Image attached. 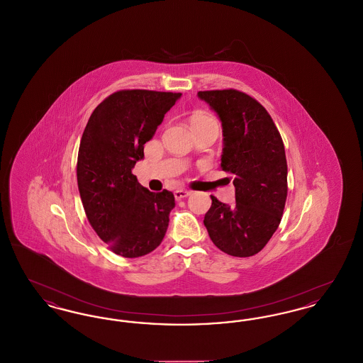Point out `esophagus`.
<instances>
[{
    "label": "esophagus",
    "mask_w": 363,
    "mask_h": 363,
    "mask_svg": "<svg viewBox=\"0 0 363 363\" xmlns=\"http://www.w3.org/2000/svg\"><path fill=\"white\" fill-rule=\"evenodd\" d=\"M174 196H175V200H182V199H186V197H189L190 191L189 190H177V191H174Z\"/></svg>",
    "instance_id": "obj_1"
}]
</instances>
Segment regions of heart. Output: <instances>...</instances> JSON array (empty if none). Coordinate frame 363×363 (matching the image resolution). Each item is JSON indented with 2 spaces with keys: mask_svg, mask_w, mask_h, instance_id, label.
Masks as SVG:
<instances>
[{
  "mask_svg": "<svg viewBox=\"0 0 363 363\" xmlns=\"http://www.w3.org/2000/svg\"><path fill=\"white\" fill-rule=\"evenodd\" d=\"M189 122L191 130L193 129H200V128H207V126H219L215 117H212L211 114H207V113H203V111L191 114Z\"/></svg>",
  "mask_w": 363,
  "mask_h": 363,
  "instance_id": "b5f03b06",
  "label": "heart"
}]
</instances>
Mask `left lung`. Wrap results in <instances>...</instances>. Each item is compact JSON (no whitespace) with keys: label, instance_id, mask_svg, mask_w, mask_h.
Masks as SVG:
<instances>
[{"label":"left lung","instance_id":"1","mask_svg":"<svg viewBox=\"0 0 363 363\" xmlns=\"http://www.w3.org/2000/svg\"><path fill=\"white\" fill-rule=\"evenodd\" d=\"M223 128L222 169L231 174L235 204L211 196L204 216L209 238L227 255L250 257L268 243L280 225L287 199L284 144L268 111L237 89L199 91Z\"/></svg>","mask_w":363,"mask_h":363}]
</instances>
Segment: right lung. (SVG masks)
Instances as JSON below:
<instances>
[{"label":"right lung","mask_w":363,"mask_h":363,"mask_svg":"<svg viewBox=\"0 0 363 363\" xmlns=\"http://www.w3.org/2000/svg\"><path fill=\"white\" fill-rule=\"evenodd\" d=\"M182 94L122 89L91 114L77 156V185L86 219L118 256L141 257L160 245L175 206L169 190L150 191L132 173L144 144Z\"/></svg>","instance_id":"obj_1"}]
</instances>
